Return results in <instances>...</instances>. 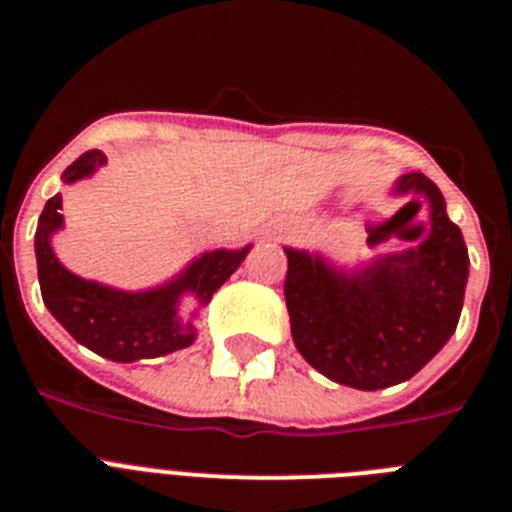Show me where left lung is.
I'll use <instances>...</instances> for the list:
<instances>
[{"instance_id":"left-lung-1","label":"left lung","mask_w":512,"mask_h":512,"mask_svg":"<svg viewBox=\"0 0 512 512\" xmlns=\"http://www.w3.org/2000/svg\"><path fill=\"white\" fill-rule=\"evenodd\" d=\"M392 194L428 202L431 228L405 251L338 266L318 251L284 246V300L297 351L323 377L354 390L415 377L454 336L464 305L469 253L441 189L413 171Z\"/></svg>"}]
</instances>
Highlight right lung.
Here are the masks:
<instances>
[{
    "instance_id": "1",
    "label": "right lung",
    "mask_w": 512,
    "mask_h": 512,
    "mask_svg": "<svg viewBox=\"0 0 512 512\" xmlns=\"http://www.w3.org/2000/svg\"><path fill=\"white\" fill-rule=\"evenodd\" d=\"M107 164L102 151H87L63 171V184H74L97 174ZM63 228L61 194L45 202L35 230V259L45 307L71 336L94 354L130 364L140 359L174 354L197 338L194 320L230 279L251 246L215 248L189 261L169 282L151 289H117L84 279L58 261L51 238ZM192 299L194 311L181 312V302Z\"/></svg>"
}]
</instances>
